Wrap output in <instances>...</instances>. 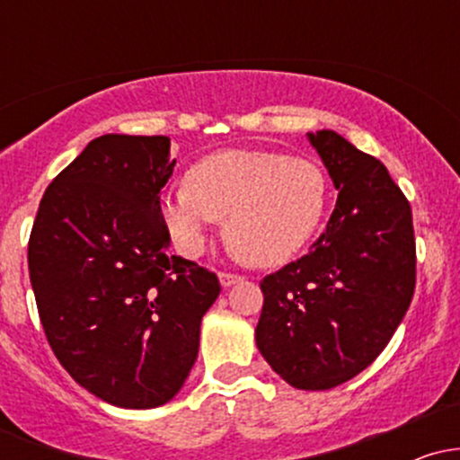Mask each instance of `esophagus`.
Returning a JSON list of instances; mask_svg holds the SVG:
<instances>
[{
	"label": "esophagus",
	"mask_w": 460,
	"mask_h": 460,
	"mask_svg": "<svg viewBox=\"0 0 460 460\" xmlns=\"http://www.w3.org/2000/svg\"><path fill=\"white\" fill-rule=\"evenodd\" d=\"M242 281V274H235V272H220V283H223V288H231V285L240 283Z\"/></svg>",
	"instance_id": "1"
}]
</instances>
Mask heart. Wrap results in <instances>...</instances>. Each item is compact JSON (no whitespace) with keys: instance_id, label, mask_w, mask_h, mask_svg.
Instances as JSON below:
<instances>
[{"instance_id":"1","label":"heart","mask_w":460,"mask_h":460,"mask_svg":"<svg viewBox=\"0 0 460 460\" xmlns=\"http://www.w3.org/2000/svg\"><path fill=\"white\" fill-rule=\"evenodd\" d=\"M329 179L311 160L283 153L229 149L188 171V186L162 197V216L179 251L199 255L214 220L225 240L252 266H277L318 231Z\"/></svg>"}]
</instances>
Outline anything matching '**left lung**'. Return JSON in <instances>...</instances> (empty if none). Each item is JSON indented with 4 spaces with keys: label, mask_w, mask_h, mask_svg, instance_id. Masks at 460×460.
<instances>
[{
    "label": "left lung",
    "mask_w": 460,
    "mask_h": 460,
    "mask_svg": "<svg viewBox=\"0 0 460 460\" xmlns=\"http://www.w3.org/2000/svg\"><path fill=\"white\" fill-rule=\"evenodd\" d=\"M340 190L326 231L261 281L257 348L285 383L337 387L383 352L415 292L413 214L376 157L331 129L309 134Z\"/></svg>",
    "instance_id": "left-lung-1"
}]
</instances>
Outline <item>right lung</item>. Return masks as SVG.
I'll return each mask as SVG.
<instances>
[{"label":"right lung","instance_id":"obj_1","mask_svg":"<svg viewBox=\"0 0 460 460\" xmlns=\"http://www.w3.org/2000/svg\"><path fill=\"white\" fill-rule=\"evenodd\" d=\"M171 138L105 134L58 175L30 234V281L47 341L84 389L153 409L186 383L218 277L168 255L160 190Z\"/></svg>","mask_w":460,"mask_h":460}]
</instances>
